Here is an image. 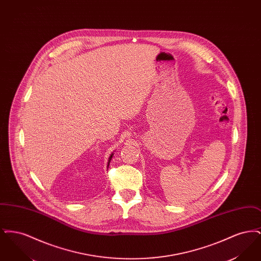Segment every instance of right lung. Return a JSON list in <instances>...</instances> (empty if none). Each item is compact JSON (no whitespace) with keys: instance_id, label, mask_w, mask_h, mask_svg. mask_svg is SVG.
Returning a JSON list of instances; mask_svg holds the SVG:
<instances>
[{"instance_id":"1","label":"right lung","mask_w":261,"mask_h":261,"mask_svg":"<svg viewBox=\"0 0 261 261\" xmlns=\"http://www.w3.org/2000/svg\"><path fill=\"white\" fill-rule=\"evenodd\" d=\"M112 155H113V153L111 154V156H110V159H109V162H108V167H109V165H110V162H111V161H112Z\"/></svg>"}]
</instances>
